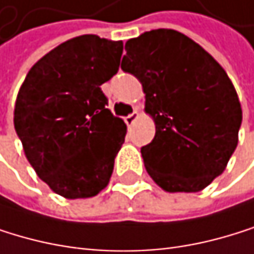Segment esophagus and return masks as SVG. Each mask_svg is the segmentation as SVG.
<instances>
[{"label": "esophagus", "mask_w": 254, "mask_h": 254, "mask_svg": "<svg viewBox=\"0 0 254 254\" xmlns=\"http://www.w3.org/2000/svg\"><path fill=\"white\" fill-rule=\"evenodd\" d=\"M138 116H139V112H138V109H134V112H133V113H130L128 116H126V118H124V121H126V124H127V126H131L134 121L138 120Z\"/></svg>", "instance_id": "obj_1"}]
</instances>
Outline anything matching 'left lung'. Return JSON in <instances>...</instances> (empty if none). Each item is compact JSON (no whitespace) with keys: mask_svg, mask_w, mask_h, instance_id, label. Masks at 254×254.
I'll return each instance as SVG.
<instances>
[{"mask_svg":"<svg viewBox=\"0 0 254 254\" xmlns=\"http://www.w3.org/2000/svg\"><path fill=\"white\" fill-rule=\"evenodd\" d=\"M121 68L136 76L153 141L141 148L145 170L169 193L201 191L227 167L238 145L242 109L221 64L173 29L126 43Z\"/></svg>","mask_w":254,"mask_h":254,"instance_id":"left-lung-1","label":"left lung"}]
</instances>
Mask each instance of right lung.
<instances>
[{"instance_id": "add662e5", "label": "right lung", "mask_w": 254, "mask_h": 254, "mask_svg": "<svg viewBox=\"0 0 254 254\" xmlns=\"http://www.w3.org/2000/svg\"><path fill=\"white\" fill-rule=\"evenodd\" d=\"M123 41L81 35L35 63L21 84L13 124L36 175L65 199L96 196L113 173L127 126L101 85L120 68Z\"/></svg>"}]
</instances>
